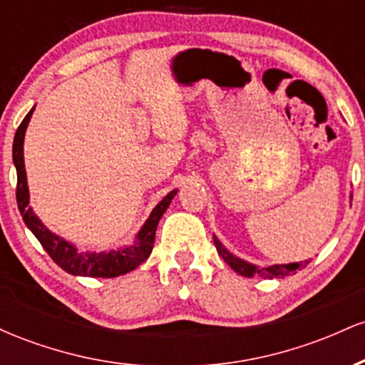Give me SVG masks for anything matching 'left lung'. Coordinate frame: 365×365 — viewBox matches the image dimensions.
Instances as JSON below:
<instances>
[{"mask_svg":"<svg viewBox=\"0 0 365 365\" xmlns=\"http://www.w3.org/2000/svg\"><path fill=\"white\" fill-rule=\"evenodd\" d=\"M215 245H216V250L217 254L221 255V257L225 259V262L228 264L230 267H232L235 273H238L240 276H245V278H254V276H262V278H284V276H292L297 273V269H300V267L305 266V264H309L311 261H305L304 264L300 262H293V264H274V266H267V267H257V266H252V264L242 261V259L235 257L233 254H230L228 250L225 249L223 245H221V242L215 238Z\"/></svg>","mask_w":365,"mask_h":365,"instance_id":"1","label":"left lung"}]
</instances>
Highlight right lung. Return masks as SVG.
<instances>
[{
  "label": "right lung",
  "instance_id": "right-lung-1",
  "mask_svg": "<svg viewBox=\"0 0 365 365\" xmlns=\"http://www.w3.org/2000/svg\"><path fill=\"white\" fill-rule=\"evenodd\" d=\"M32 108L27 113V116L19 125L14 139V163L16 168V204H19V211L22 215L25 225L29 226L32 233H34L41 245L44 247L46 252L53 259L61 269L66 273L77 274V276H91V278H115V276L127 274L130 271L135 269L139 264H142L153 252L154 237H156V228L159 220H161L163 212L170 206L171 199H173L177 190L170 192L161 202L150 212L149 220L142 226V230L137 235V242L133 245L127 247L123 250H111L108 254H82L77 252V249L63 238L56 237L54 233L49 232L46 226L41 223L39 217L32 212L29 206V188H27V177H25V166H24V135L25 128H27L29 120H31Z\"/></svg>",
  "mask_w": 365,
  "mask_h": 365
}]
</instances>
